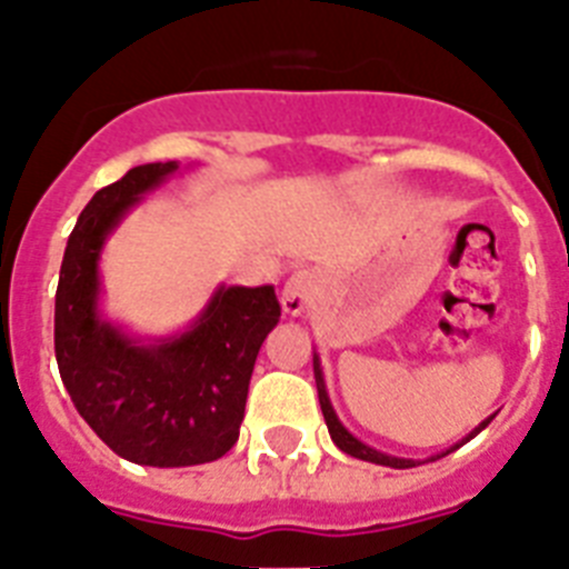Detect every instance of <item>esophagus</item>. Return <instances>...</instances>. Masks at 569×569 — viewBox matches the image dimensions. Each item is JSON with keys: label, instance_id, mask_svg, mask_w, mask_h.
I'll return each instance as SVG.
<instances>
[{"label": "esophagus", "instance_id": "esophagus-1", "mask_svg": "<svg viewBox=\"0 0 569 569\" xmlns=\"http://www.w3.org/2000/svg\"><path fill=\"white\" fill-rule=\"evenodd\" d=\"M315 292H318V280H315V274L307 269H300L283 283V295H280V300H283L286 312L300 315L309 309Z\"/></svg>", "mask_w": 569, "mask_h": 569}]
</instances>
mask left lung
I'll use <instances>...</instances> for the list:
<instances>
[{
    "mask_svg": "<svg viewBox=\"0 0 569 569\" xmlns=\"http://www.w3.org/2000/svg\"><path fill=\"white\" fill-rule=\"evenodd\" d=\"M312 367H315V385H318V402H321V410H323V419H327V428H329V437H332V442H336L338 448H341L343 455L356 457V460H367V462H376V466H390V469H413V466H419V462H431V460H439V457L451 455V451H457L460 446H466L471 437H477V433L483 431L486 425L495 419V413H491L489 419H483V422L477 425L475 431H469L466 437L460 439V442H455L451 448H446V451H439V455L428 457V460H410V457H393V455H385V451H379V448L367 446V442H361V439L356 437V433H350L347 428H343V422L338 419L336 408H332V402H329V393H327V381H323V367H321V356L315 352L312 356Z\"/></svg>",
    "mask_w": 569,
    "mask_h": 569,
    "instance_id": "1",
    "label": "left lung"
}]
</instances>
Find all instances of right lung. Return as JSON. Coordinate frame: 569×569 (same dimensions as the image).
Masks as SVG:
<instances>
[{
  "mask_svg": "<svg viewBox=\"0 0 569 569\" xmlns=\"http://www.w3.org/2000/svg\"><path fill=\"white\" fill-rule=\"evenodd\" d=\"M173 173L179 161H152L92 196L66 242L54 300L57 367L71 402L114 455L156 469L231 451L257 352L280 321L274 286L226 283L173 336H136L103 315V246Z\"/></svg>",
  "mask_w": 569,
  "mask_h": 569,
  "instance_id": "1",
  "label": "right lung"
}]
</instances>
